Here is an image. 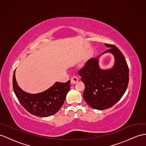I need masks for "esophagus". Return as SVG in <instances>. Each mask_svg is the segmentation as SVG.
<instances>
[{"label":"esophagus","instance_id":"1","mask_svg":"<svg viewBox=\"0 0 146 146\" xmlns=\"http://www.w3.org/2000/svg\"><path fill=\"white\" fill-rule=\"evenodd\" d=\"M78 80H79V79H78V77L76 76H74L72 78H71L70 79V83L72 84H76Z\"/></svg>","mask_w":146,"mask_h":146}]
</instances>
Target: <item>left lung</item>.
Wrapping results in <instances>:
<instances>
[{
	"label": "left lung",
	"instance_id": "1",
	"mask_svg": "<svg viewBox=\"0 0 146 146\" xmlns=\"http://www.w3.org/2000/svg\"><path fill=\"white\" fill-rule=\"evenodd\" d=\"M109 48L97 58L88 60L79 71L85 84L83 97L92 108L98 110L111 108L123 97L129 82V68L125 58L116 46L105 44ZM110 52L114 56V65L110 69L99 66V57Z\"/></svg>",
	"mask_w": 146,
	"mask_h": 146
}]
</instances>
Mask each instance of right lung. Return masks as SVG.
Wrapping results in <instances>:
<instances>
[{"label": "right lung", "mask_w": 146, "mask_h": 146, "mask_svg": "<svg viewBox=\"0 0 146 146\" xmlns=\"http://www.w3.org/2000/svg\"><path fill=\"white\" fill-rule=\"evenodd\" d=\"M70 82H56L48 89L38 94H29L23 91L15 79V70L13 76V88L20 104L31 114L40 117H48L58 112L65 101L70 89Z\"/></svg>", "instance_id": "obj_1"}]
</instances>
